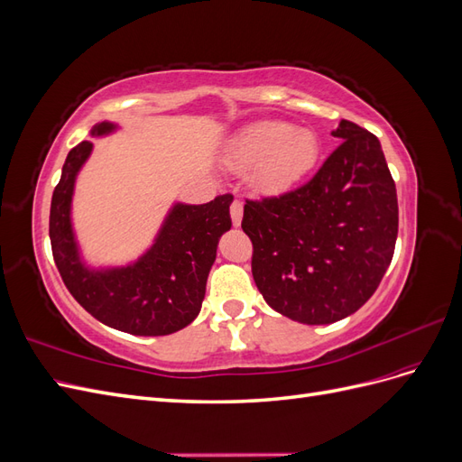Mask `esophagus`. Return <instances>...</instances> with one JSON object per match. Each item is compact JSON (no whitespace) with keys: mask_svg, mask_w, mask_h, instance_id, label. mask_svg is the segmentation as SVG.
Listing matches in <instances>:
<instances>
[{"mask_svg":"<svg viewBox=\"0 0 462 462\" xmlns=\"http://www.w3.org/2000/svg\"><path fill=\"white\" fill-rule=\"evenodd\" d=\"M229 212H231V221H233V226H235V227H236V226H241V219H243V202H241L239 199H235V200L231 202Z\"/></svg>","mask_w":462,"mask_h":462,"instance_id":"obj_1","label":"esophagus"}]
</instances>
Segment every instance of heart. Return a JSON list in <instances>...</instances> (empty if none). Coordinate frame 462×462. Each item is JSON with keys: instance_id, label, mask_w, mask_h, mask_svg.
Segmentation results:
<instances>
[{"instance_id": "1", "label": "heart", "mask_w": 462, "mask_h": 462, "mask_svg": "<svg viewBox=\"0 0 462 462\" xmlns=\"http://www.w3.org/2000/svg\"><path fill=\"white\" fill-rule=\"evenodd\" d=\"M318 138L309 129H292L282 121H260L241 133L229 152L239 170H253L260 189L282 190L312 170Z\"/></svg>"}]
</instances>
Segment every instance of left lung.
Returning <instances> with one entry per match:
<instances>
[{"instance_id": "1", "label": "left lung", "mask_w": 462, "mask_h": 462, "mask_svg": "<svg viewBox=\"0 0 462 462\" xmlns=\"http://www.w3.org/2000/svg\"><path fill=\"white\" fill-rule=\"evenodd\" d=\"M331 134L343 143L310 180L246 199L241 223L263 300L309 326L351 316L374 295L399 231L395 180L377 136L346 119Z\"/></svg>"}]
</instances>
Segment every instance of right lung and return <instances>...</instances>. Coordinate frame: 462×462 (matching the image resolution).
Returning <instances> with one entry per match:
<instances>
[{"instance_id":"1","label":"right lung","mask_w":462,"mask_h":462,"mask_svg":"<svg viewBox=\"0 0 462 462\" xmlns=\"http://www.w3.org/2000/svg\"><path fill=\"white\" fill-rule=\"evenodd\" d=\"M111 129V123H100L92 134ZM90 152L88 141L69 152L51 197V254L65 287L88 314L119 331L153 337L187 328L200 312L219 236L231 229L233 194H221L200 206L177 204L167 216L156 245L136 263L111 272H90L79 260L69 216L75 177Z\"/></svg>"}]
</instances>
